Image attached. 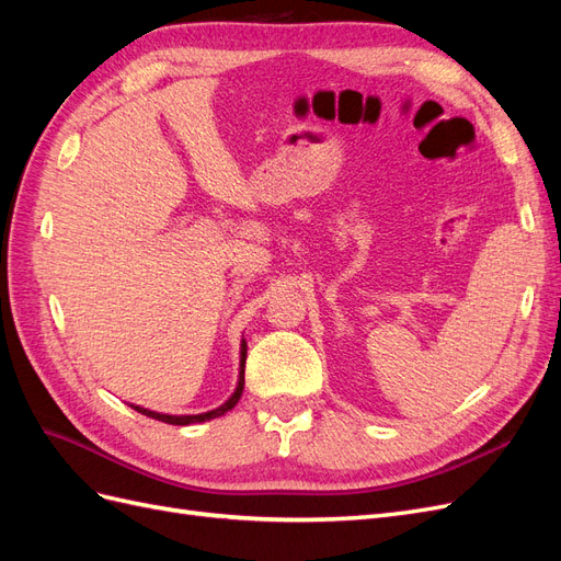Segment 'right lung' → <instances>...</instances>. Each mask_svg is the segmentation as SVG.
Here are the masks:
<instances>
[{
    "label": "right lung",
    "instance_id": "obj_1",
    "mask_svg": "<svg viewBox=\"0 0 561 561\" xmlns=\"http://www.w3.org/2000/svg\"><path fill=\"white\" fill-rule=\"evenodd\" d=\"M245 353H248V344L245 339L241 342V363H239V383H236V390L231 393V398L227 402H222L219 407H215V410L210 412H203V414H161V412H154V410H147V407H140V404H130L135 412H140L149 419H157V421H163V423H171V426H192V423H203V421H210V419H217V416H225L229 410H233L236 402L241 400L243 396V386H245Z\"/></svg>",
    "mask_w": 561,
    "mask_h": 561
}]
</instances>
